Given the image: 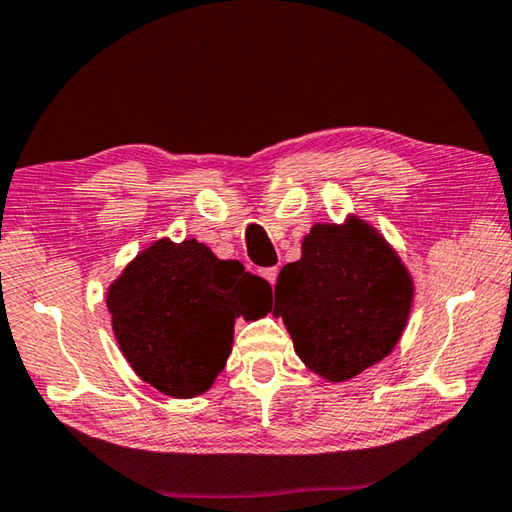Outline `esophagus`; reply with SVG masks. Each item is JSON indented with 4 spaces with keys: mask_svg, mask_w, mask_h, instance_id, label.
I'll return each instance as SVG.
<instances>
[{
    "mask_svg": "<svg viewBox=\"0 0 512 512\" xmlns=\"http://www.w3.org/2000/svg\"><path fill=\"white\" fill-rule=\"evenodd\" d=\"M259 275H262L266 282L275 284V280H277V268H262V271H259Z\"/></svg>",
    "mask_w": 512,
    "mask_h": 512,
    "instance_id": "34e87169",
    "label": "esophagus"
}]
</instances>
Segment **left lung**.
Returning <instances> with one entry per match:
<instances>
[{
  "label": "left lung",
  "mask_w": 512,
  "mask_h": 512,
  "mask_svg": "<svg viewBox=\"0 0 512 512\" xmlns=\"http://www.w3.org/2000/svg\"><path fill=\"white\" fill-rule=\"evenodd\" d=\"M413 305V277L395 248L359 216L316 223L298 262L282 268L273 316L305 366L341 384L393 352Z\"/></svg>",
  "instance_id": "left-lung-1"
}]
</instances>
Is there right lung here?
Returning <instances> with one entry per match:
<instances>
[{"mask_svg": "<svg viewBox=\"0 0 512 512\" xmlns=\"http://www.w3.org/2000/svg\"><path fill=\"white\" fill-rule=\"evenodd\" d=\"M271 284L205 244L158 239L108 287L119 350L137 377L169 397L210 391L235 339V318L271 311Z\"/></svg>", "mask_w": 512, "mask_h": 512, "instance_id": "obj_1", "label": "right lung"}]
</instances>
